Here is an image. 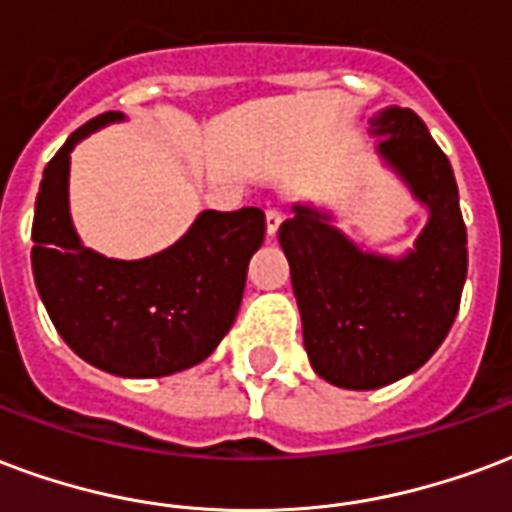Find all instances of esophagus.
<instances>
[{
  "mask_svg": "<svg viewBox=\"0 0 512 512\" xmlns=\"http://www.w3.org/2000/svg\"><path fill=\"white\" fill-rule=\"evenodd\" d=\"M282 219H285V214H282V211H276V208L266 211V233H268V238L276 236V230H279V225H282Z\"/></svg>",
  "mask_w": 512,
  "mask_h": 512,
  "instance_id": "34e87169",
  "label": "esophagus"
}]
</instances>
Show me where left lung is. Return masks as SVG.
Returning a JSON list of instances; mask_svg holds the SVG:
<instances>
[{
	"instance_id": "1",
	"label": "left lung",
	"mask_w": 512,
	"mask_h": 512,
	"mask_svg": "<svg viewBox=\"0 0 512 512\" xmlns=\"http://www.w3.org/2000/svg\"><path fill=\"white\" fill-rule=\"evenodd\" d=\"M369 124L382 162L429 211L410 252H366L331 211L309 203H295L279 227L309 363L347 391L418 372L445 342L467 279V227L448 157L410 108H385Z\"/></svg>"
}]
</instances>
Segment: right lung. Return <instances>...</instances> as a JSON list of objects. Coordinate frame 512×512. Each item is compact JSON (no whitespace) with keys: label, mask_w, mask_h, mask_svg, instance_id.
I'll use <instances>...</instances> for the list:
<instances>
[{"label":"right lung","mask_w":512,"mask_h":512,"mask_svg":"<svg viewBox=\"0 0 512 512\" xmlns=\"http://www.w3.org/2000/svg\"><path fill=\"white\" fill-rule=\"evenodd\" d=\"M113 121L124 113L86 121L45 165L34 203V285L83 361L116 377H168L206 361L230 331L266 217L252 206L203 211L176 244L143 260L83 246L70 217V151Z\"/></svg>","instance_id":"add662e5"}]
</instances>
